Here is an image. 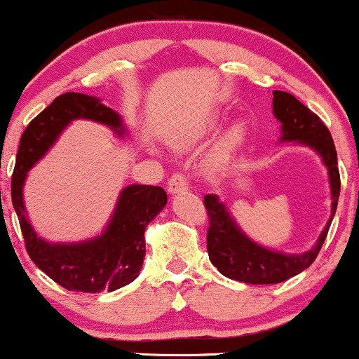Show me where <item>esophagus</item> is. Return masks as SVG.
I'll list each match as a JSON object with an SVG mask.
<instances>
[{
    "label": "esophagus",
    "instance_id": "34e87169",
    "mask_svg": "<svg viewBox=\"0 0 359 359\" xmlns=\"http://www.w3.org/2000/svg\"><path fill=\"white\" fill-rule=\"evenodd\" d=\"M167 187L170 194H180V192L187 191L189 184H187V179L182 175V173H175V175L170 177Z\"/></svg>",
    "mask_w": 359,
    "mask_h": 359
}]
</instances>
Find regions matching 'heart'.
<instances>
[{
	"label": "heart",
	"instance_id": "1",
	"mask_svg": "<svg viewBox=\"0 0 359 359\" xmlns=\"http://www.w3.org/2000/svg\"><path fill=\"white\" fill-rule=\"evenodd\" d=\"M219 121H222V114L215 112L210 117V121H208V128H215ZM245 135H247L245 122H242V121L235 122V124L231 126L226 133H224L222 141H219L218 155L222 156V158H226L228 155H231V151H233V149L237 148L243 140H245Z\"/></svg>",
	"mask_w": 359,
	"mask_h": 359
}]
</instances>
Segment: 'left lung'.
Returning <instances> with one entry per match:
<instances>
[{
  "mask_svg": "<svg viewBox=\"0 0 359 359\" xmlns=\"http://www.w3.org/2000/svg\"><path fill=\"white\" fill-rule=\"evenodd\" d=\"M273 114L281 122V143L302 144L313 149L325 165L330 186V218L317 242L310 250L302 254H285V252L267 249L252 240L235 218L226 204L216 194L204 196V206L210 216L208 230V254L212 266L226 278L249 285H276L293 276L300 274L312 266L315 257L322 249L330 223L337 210V199L341 192L337 153L332 136L325 124L309 110L300 100L288 92H273Z\"/></svg>",
  "mask_w": 359,
  "mask_h": 359,
  "instance_id": "left-lung-1",
  "label": "left lung"
}]
</instances>
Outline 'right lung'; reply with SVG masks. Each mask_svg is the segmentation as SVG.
Here are the masks:
<instances>
[{
    "mask_svg": "<svg viewBox=\"0 0 359 359\" xmlns=\"http://www.w3.org/2000/svg\"><path fill=\"white\" fill-rule=\"evenodd\" d=\"M86 119L107 126L117 137L128 136L119 114L98 97L62 93L27 126L11 177V203L18 216L25 247L35 266L69 291H116L140 276L144 254V230L167 204V192L156 186L131 184L119 192L104 231L81 242H47L30 224L23 186L30 168L46 156L73 121Z\"/></svg>",
    "mask_w": 359,
    "mask_h": 359,
    "instance_id": "add662e5",
    "label": "right lung"
}]
</instances>
